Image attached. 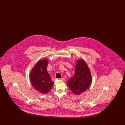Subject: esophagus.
<instances>
[{
	"label": "esophagus",
	"instance_id": "1",
	"mask_svg": "<svg viewBox=\"0 0 125 125\" xmlns=\"http://www.w3.org/2000/svg\"><path fill=\"white\" fill-rule=\"evenodd\" d=\"M59 80H61V81H63V82H64V81H65V79L64 78H61V79H60Z\"/></svg>",
	"mask_w": 125,
	"mask_h": 125
}]
</instances>
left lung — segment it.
Masks as SVG:
<instances>
[{"instance_id": "obj_1", "label": "left lung", "mask_w": 125, "mask_h": 125, "mask_svg": "<svg viewBox=\"0 0 125 125\" xmlns=\"http://www.w3.org/2000/svg\"><path fill=\"white\" fill-rule=\"evenodd\" d=\"M92 82V77L88 66L83 60H77L74 75L67 81V85L73 93L80 95L88 89Z\"/></svg>"}]
</instances>
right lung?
I'll return each mask as SVG.
<instances>
[{
	"mask_svg": "<svg viewBox=\"0 0 125 125\" xmlns=\"http://www.w3.org/2000/svg\"><path fill=\"white\" fill-rule=\"evenodd\" d=\"M48 63L47 59L39 61L30 73V80L32 86L42 94L47 93L51 90L54 84L47 70Z\"/></svg>",
	"mask_w": 125,
	"mask_h": 125,
	"instance_id": "1",
	"label": "right lung"
}]
</instances>
